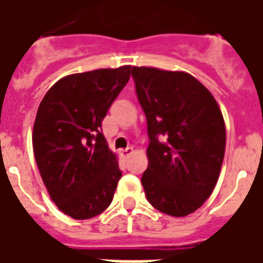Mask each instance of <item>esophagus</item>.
Masks as SVG:
<instances>
[{
	"label": "esophagus",
	"mask_w": 263,
	"mask_h": 263,
	"mask_svg": "<svg viewBox=\"0 0 263 263\" xmlns=\"http://www.w3.org/2000/svg\"><path fill=\"white\" fill-rule=\"evenodd\" d=\"M132 154H134V148H126L121 151V156H122L124 159H128Z\"/></svg>",
	"instance_id": "esophagus-1"
}]
</instances>
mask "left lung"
<instances>
[{
	"mask_svg": "<svg viewBox=\"0 0 263 263\" xmlns=\"http://www.w3.org/2000/svg\"><path fill=\"white\" fill-rule=\"evenodd\" d=\"M148 124L143 190L160 213L186 217L214 190L226 152V124L213 94L184 71L132 67Z\"/></svg>",
	"mask_w": 263,
	"mask_h": 263,
	"instance_id": "obj_1",
	"label": "left lung"
}]
</instances>
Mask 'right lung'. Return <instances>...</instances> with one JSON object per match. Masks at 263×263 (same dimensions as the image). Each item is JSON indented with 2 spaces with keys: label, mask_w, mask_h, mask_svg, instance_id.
Masks as SVG:
<instances>
[{
  "label": "right lung",
  "mask_w": 263,
  "mask_h": 263,
  "mask_svg": "<svg viewBox=\"0 0 263 263\" xmlns=\"http://www.w3.org/2000/svg\"><path fill=\"white\" fill-rule=\"evenodd\" d=\"M131 66L66 76L39 104L32 132L37 169L60 211L87 220L108 207L121 179L101 122L131 76Z\"/></svg>",
  "instance_id": "add662e5"
}]
</instances>
